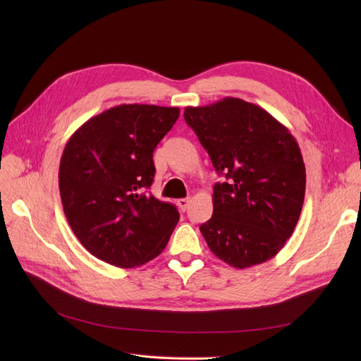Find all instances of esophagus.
I'll return each mask as SVG.
<instances>
[{"mask_svg": "<svg viewBox=\"0 0 361 361\" xmlns=\"http://www.w3.org/2000/svg\"><path fill=\"white\" fill-rule=\"evenodd\" d=\"M178 206H179V209L182 212H185V211L188 209V206H190V199H179L178 200Z\"/></svg>", "mask_w": 361, "mask_h": 361, "instance_id": "1", "label": "esophagus"}]
</instances>
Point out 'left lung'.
Listing matches in <instances>:
<instances>
[{"label": "left lung", "mask_w": 361, "mask_h": 361, "mask_svg": "<svg viewBox=\"0 0 361 361\" xmlns=\"http://www.w3.org/2000/svg\"><path fill=\"white\" fill-rule=\"evenodd\" d=\"M218 174L209 221L200 232L212 253L235 268L274 257L293 233L304 203L305 167L289 129L264 108L238 97L187 106Z\"/></svg>", "instance_id": "8db88e82"}]
</instances>
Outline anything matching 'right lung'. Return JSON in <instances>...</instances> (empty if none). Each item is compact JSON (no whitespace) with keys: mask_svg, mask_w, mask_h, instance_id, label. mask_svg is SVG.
Listing matches in <instances>:
<instances>
[{"mask_svg":"<svg viewBox=\"0 0 361 361\" xmlns=\"http://www.w3.org/2000/svg\"><path fill=\"white\" fill-rule=\"evenodd\" d=\"M179 113L176 106L117 105L69 138L59 170L61 203L75 236L94 257L134 268L166 248L179 212L149 188L154 150Z\"/></svg>","mask_w":361,"mask_h":361,"instance_id":"add662e5","label":"right lung"}]
</instances>
